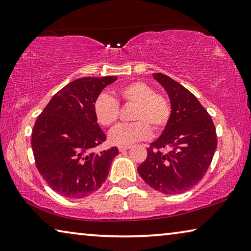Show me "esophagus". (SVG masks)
Returning a JSON list of instances; mask_svg holds the SVG:
<instances>
[{
  "instance_id": "1",
  "label": "esophagus",
  "mask_w": 251,
  "mask_h": 251,
  "mask_svg": "<svg viewBox=\"0 0 251 251\" xmlns=\"http://www.w3.org/2000/svg\"><path fill=\"white\" fill-rule=\"evenodd\" d=\"M130 147H131V146H119L118 148H119L120 151H128Z\"/></svg>"
}]
</instances>
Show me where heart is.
<instances>
[{
  "instance_id": "obj_1",
  "label": "heart",
  "mask_w": 251,
  "mask_h": 251,
  "mask_svg": "<svg viewBox=\"0 0 251 251\" xmlns=\"http://www.w3.org/2000/svg\"><path fill=\"white\" fill-rule=\"evenodd\" d=\"M117 96L125 103L134 104L131 113L133 123L118 126L110 132V141L119 146H129L151 136V128L161 130L169 121L171 106L161 94H156L151 86L134 81L120 87ZM94 114L100 126H110L118 121L119 103L107 94H100L94 101Z\"/></svg>"
}]
</instances>
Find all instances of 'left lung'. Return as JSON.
<instances>
[{
	"label": "left lung",
	"mask_w": 251,
	"mask_h": 251,
	"mask_svg": "<svg viewBox=\"0 0 251 251\" xmlns=\"http://www.w3.org/2000/svg\"><path fill=\"white\" fill-rule=\"evenodd\" d=\"M152 77L168 93L171 114L164 131L147 148V158L138 166V173L162 194H182L209 168L217 146L216 130L194 94L166 75Z\"/></svg>",
	"instance_id": "left-lung-1"
}]
</instances>
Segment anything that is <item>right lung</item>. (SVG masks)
I'll return each mask as SVG.
<instances>
[{"instance_id": "add662e5", "label": "right lung", "mask_w": 251, "mask_h": 251, "mask_svg": "<svg viewBox=\"0 0 251 251\" xmlns=\"http://www.w3.org/2000/svg\"><path fill=\"white\" fill-rule=\"evenodd\" d=\"M115 80V75L85 77L68 83L36 120L31 133L36 166L64 197L83 198L99 190L119 154L117 147L93 151L106 139L94 114V101Z\"/></svg>"}]
</instances>
